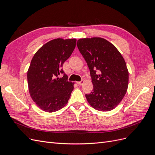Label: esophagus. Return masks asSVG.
Segmentation results:
<instances>
[{"label":"esophagus","mask_w":155,"mask_h":155,"mask_svg":"<svg viewBox=\"0 0 155 155\" xmlns=\"http://www.w3.org/2000/svg\"><path fill=\"white\" fill-rule=\"evenodd\" d=\"M84 82H85V80H84V79H82L81 81H78L77 84H78V85H82L84 83Z\"/></svg>","instance_id":"obj_1"}]
</instances>
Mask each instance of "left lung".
Listing matches in <instances>:
<instances>
[{"label": "left lung", "mask_w": 155, "mask_h": 155, "mask_svg": "<svg viewBox=\"0 0 155 155\" xmlns=\"http://www.w3.org/2000/svg\"><path fill=\"white\" fill-rule=\"evenodd\" d=\"M78 48L90 70L93 90L85 97L94 109L111 110L125 95L129 72L120 51L101 37L80 39Z\"/></svg>", "instance_id": "obj_1"}]
</instances>
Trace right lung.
I'll return each instance as SVG.
<instances>
[{"label":"right lung","mask_w":155,"mask_h":155,"mask_svg":"<svg viewBox=\"0 0 155 155\" xmlns=\"http://www.w3.org/2000/svg\"><path fill=\"white\" fill-rule=\"evenodd\" d=\"M76 39H55L44 45L33 57L27 79L31 99L41 109L48 112L66 105L74 89L63 64L76 47ZM64 76L59 78L60 74Z\"/></svg>","instance_id":"add662e5"}]
</instances>
